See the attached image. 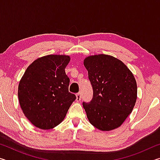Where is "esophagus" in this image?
Masks as SVG:
<instances>
[{
  "mask_svg": "<svg viewBox=\"0 0 160 160\" xmlns=\"http://www.w3.org/2000/svg\"><path fill=\"white\" fill-rule=\"evenodd\" d=\"M80 100H81V94L80 93L76 94V101L80 102Z\"/></svg>",
  "mask_w": 160,
  "mask_h": 160,
  "instance_id": "obj_1",
  "label": "esophagus"
}]
</instances>
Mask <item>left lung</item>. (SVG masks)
Returning <instances> with one entry per match:
<instances>
[{
    "mask_svg": "<svg viewBox=\"0 0 160 160\" xmlns=\"http://www.w3.org/2000/svg\"><path fill=\"white\" fill-rule=\"evenodd\" d=\"M84 66L93 88L92 101L82 104L89 121L102 131L118 128L137 99L133 74L121 60L106 54L88 56Z\"/></svg>",
    "mask_w": 160,
    "mask_h": 160,
    "instance_id": "8db88e82",
    "label": "left lung"
}]
</instances>
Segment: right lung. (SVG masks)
I'll list each match as a JSON object with an SVG mask.
<instances>
[{"mask_svg": "<svg viewBox=\"0 0 160 160\" xmlns=\"http://www.w3.org/2000/svg\"><path fill=\"white\" fill-rule=\"evenodd\" d=\"M70 61L67 55H47L29 65L18 85L22 112L32 125L42 130L63 121L76 99L68 92L69 78L65 72Z\"/></svg>", "mask_w": 160, "mask_h": 160, "instance_id": "1", "label": "right lung"}]
</instances>
